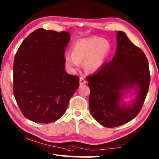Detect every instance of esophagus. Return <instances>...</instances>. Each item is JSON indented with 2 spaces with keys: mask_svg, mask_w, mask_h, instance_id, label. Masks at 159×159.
Wrapping results in <instances>:
<instances>
[{
  "mask_svg": "<svg viewBox=\"0 0 159 159\" xmlns=\"http://www.w3.org/2000/svg\"><path fill=\"white\" fill-rule=\"evenodd\" d=\"M79 82H80V85H84L86 83V80L83 79V77H80Z\"/></svg>",
  "mask_w": 159,
  "mask_h": 159,
  "instance_id": "34e87169",
  "label": "esophagus"
}]
</instances>
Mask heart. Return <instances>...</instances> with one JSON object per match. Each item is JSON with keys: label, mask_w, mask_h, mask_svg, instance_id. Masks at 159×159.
Here are the masks:
<instances>
[{"label": "heart", "mask_w": 159, "mask_h": 159, "mask_svg": "<svg viewBox=\"0 0 159 159\" xmlns=\"http://www.w3.org/2000/svg\"><path fill=\"white\" fill-rule=\"evenodd\" d=\"M111 49L109 43L99 37L82 39L77 41L71 48V55L64 57L66 66L71 71L83 68L86 74H94L99 71L105 62Z\"/></svg>", "instance_id": "1"}]
</instances>
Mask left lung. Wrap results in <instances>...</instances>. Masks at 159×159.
I'll use <instances>...</instances> for the list:
<instances>
[{
  "mask_svg": "<svg viewBox=\"0 0 159 159\" xmlns=\"http://www.w3.org/2000/svg\"><path fill=\"white\" fill-rule=\"evenodd\" d=\"M116 41L112 60L104 63L96 74L86 79L90 89L91 114L107 128L123 125L138 116L150 83L149 63L143 51L123 31H117ZM132 90L136 98L125 103V93Z\"/></svg>",
  "mask_w": 159,
  "mask_h": 159,
  "instance_id": "1",
  "label": "left lung"
}]
</instances>
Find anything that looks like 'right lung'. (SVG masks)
I'll use <instances>...</instances> for the list:
<instances>
[{
	"instance_id": "add662e5",
	"label": "right lung",
	"mask_w": 159,
	"mask_h": 159,
	"mask_svg": "<svg viewBox=\"0 0 159 159\" xmlns=\"http://www.w3.org/2000/svg\"><path fill=\"white\" fill-rule=\"evenodd\" d=\"M71 39L66 31L39 29L24 40L13 64V93L25 116L49 123L65 113L79 87V77L67 74L64 52Z\"/></svg>"
}]
</instances>
